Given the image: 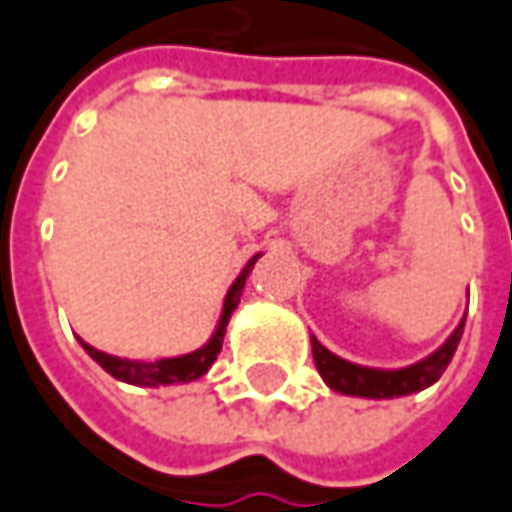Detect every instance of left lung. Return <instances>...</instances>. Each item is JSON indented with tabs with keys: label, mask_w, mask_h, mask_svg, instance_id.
I'll return each mask as SVG.
<instances>
[{
	"label": "left lung",
	"mask_w": 512,
	"mask_h": 512,
	"mask_svg": "<svg viewBox=\"0 0 512 512\" xmlns=\"http://www.w3.org/2000/svg\"><path fill=\"white\" fill-rule=\"evenodd\" d=\"M462 331H465V317L433 354L414 365H405V368H368V365L348 362L331 354L314 334H311V354H314V365H317L320 377L331 391H340L345 397L365 399L408 397V394L431 388L433 382L445 374L448 362L453 360V351L462 340Z\"/></svg>",
	"instance_id": "1"
}]
</instances>
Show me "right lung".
Listing matches in <instances>:
<instances>
[{
  "label": "right lung",
  "mask_w": 512,
  "mask_h": 512,
  "mask_svg": "<svg viewBox=\"0 0 512 512\" xmlns=\"http://www.w3.org/2000/svg\"><path fill=\"white\" fill-rule=\"evenodd\" d=\"M255 255L246 266L243 272L235 277V283L229 286L226 297H223V311L218 326L212 331V337L198 348V351H189V354H181V357H167V360H155V362H144V360H127V357H113V354H104L98 351L90 343L79 340L81 348L93 357V360L110 374L118 382H127V385H141V388H161V385H175V382H192V379L203 377L212 362L218 360L223 345V334H226V326H229V317L232 311L238 309L240 294H243V286H246V277L252 272V266L257 263Z\"/></svg>",
  "instance_id": "add662e5"
}]
</instances>
